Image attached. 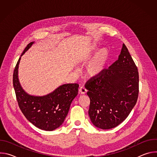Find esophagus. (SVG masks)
<instances>
[{
  "label": "esophagus",
  "instance_id": "34e87169",
  "mask_svg": "<svg viewBox=\"0 0 157 157\" xmlns=\"http://www.w3.org/2000/svg\"><path fill=\"white\" fill-rule=\"evenodd\" d=\"M86 92H87V90L84 87H81L79 89V93L81 94H84L86 93Z\"/></svg>",
  "mask_w": 157,
  "mask_h": 157
}]
</instances>
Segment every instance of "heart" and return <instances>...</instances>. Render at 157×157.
I'll use <instances>...</instances> for the list:
<instances>
[{"mask_svg":"<svg viewBox=\"0 0 157 157\" xmlns=\"http://www.w3.org/2000/svg\"><path fill=\"white\" fill-rule=\"evenodd\" d=\"M109 57L110 52L107 48H104L100 50L87 65L86 68V75L91 78L100 76L107 68ZM87 60V58H84L81 61L84 63Z\"/></svg>","mask_w":157,"mask_h":157,"instance_id":"1","label":"heart"}]
</instances>
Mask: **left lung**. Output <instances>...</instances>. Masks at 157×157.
I'll use <instances>...</instances> for the list:
<instances>
[{
    "label": "left lung",
    "mask_w": 157,
    "mask_h": 157,
    "mask_svg": "<svg viewBox=\"0 0 157 157\" xmlns=\"http://www.w3.org/2000/svg\"><path fill=\"white\" fill-rule=\"evenodd\" d=\"M139 73L124 44L118 59L99 77L88 81V114L93 124L102 130L122 123L135 106L139 95Z\"/></svg>",
    "instance_id": "1"
}]
</instances>
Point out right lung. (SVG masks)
<instances>
[{"label": "right lung", "instance_id": "1", "mask_svg": "<svg viewBox=\"0 0 157 157\" xmlns=\"http://www.w3.org/2000/svg\"><path fill=\"white\" fill-rule=\"evenodd\" d=\"M30 43L23 55L32 46ZM19 58L13 75V84L19 107L27 119L35 127L46 131L59 128L64 122L73 100L78 93V84H64L44 96L30 95L22 88L18 79Z\"/></svg>", "mask_w": 157, "mask_h": 157}]
</instances>
